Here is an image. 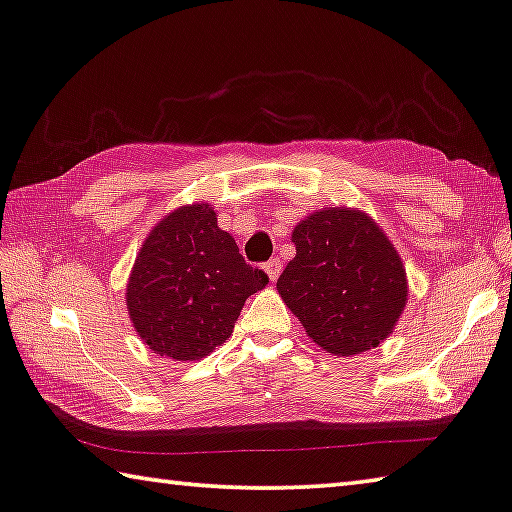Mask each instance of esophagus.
Returning <instances> with one entry per match:
<instances>
[{
    "label": "esophagus",
    "mask_w": 512,
    "mask_h": 512,
    "mask_svg": "<svg viewBox=\"0 0 512 512\" xmlns=\"http://www.w3.org/2000/svg\"><path fill=\"white\" fill-rule=\"evenodd\" d=\"M264 271L268 275V280L275 282L277 277H280V273H282V262H280V259H271V262L264 264Z\"/></svg>",
    "instance_id": "esophagus-1"
}]
</instances>
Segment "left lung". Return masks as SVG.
Here are the masks:
<instances>
[{
    "label": "left lung",
    "mask_w": 512,
    "mask_h": 512,
    "mask_svg": "<svg viewBox=\"0 0 512 512\" xmlns=\"http://www.w3.org/2000/svg\"><path fill=\"white\" fill-rule=\"evenodd\" d=\"M296 257L277 293L307 336L334 357H354L393 334L409 300L402 257L372 216L323 207L293 228Z\"/></svg>",
    "instance_id": "left-lung-1"
}]
</instances>
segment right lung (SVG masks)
Returning a JSON list of instances; mask_svg holds the SVG:
<instances>
[{
  "instance_id": "right-lung-1",
  "label": "right lung",
  "mask_w": 512,
  "mask_h": 512,
  "mask_svg": "<svg viewBox=\"0 0 512 512\" xmlns=\"http://www.w3.org/2000/svg\"><path fill=\"white\" fill-rule=\"evenodd\" d=\"M266 284L201 201L153 225L128 277L126 309L151 352L198 361L230 339L244 302Z\"/></svg>"
}]
</instances>
